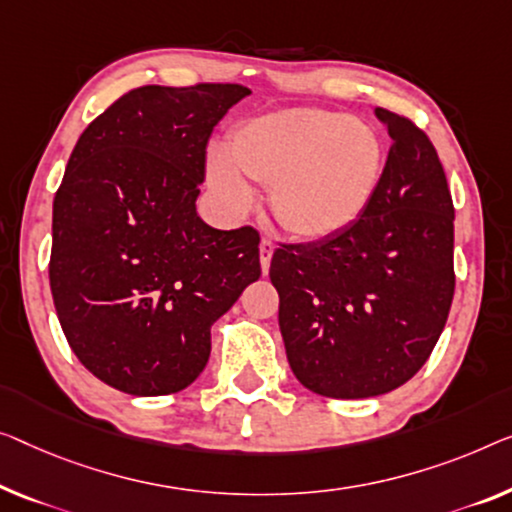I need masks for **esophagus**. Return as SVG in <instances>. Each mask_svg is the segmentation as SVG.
Instances as JSON below:
<instances>
[{
	"label": "esophagus",
	"instance_id": "34e87169",
	"mask_svg": "<svg viewBox=\"0 0 512 512\" xmlns=\"http://www.w3.org/2000/svg\"><path fill=\"white\" fill-rule=\"evenodd\" d=\"M273 241H269V239H262L259 241V264H262V271H264V276L266 273H269V264H271V257H273Z\"/></svg>",
	"mask_w": 512,
	"mask_h": 512
}]
</instances>
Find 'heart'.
Here are the masks:
<instances>
[{
  "instance_id": "b5f03b06",
  "label": "heart",
  "mask_w": 512,
  "mask_h": 512,
  "mask_svg": "<svg viewBox=\"0 0 512 512\" xmlns=\"http://www.w3.org/2000/svg\"><path fill=\"white\" fill-rule=\"evenodd\" d=\"M227 159L209 160V186L234 211L253 200L248 183L269 186V209L294 239H324L361 216L384 167L379 135L363 121L319 108L259 114L227 140Z\"/></svg>"
}]
</instances>
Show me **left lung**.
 Returning a JSON list of instances; mask_svg holds the SVG:
<instances>
[{
    "label": "left lung",
    "mask_w": 512,
    "mask_h": 512,
    "mask_svg": "<svg viewBox=\"0 0 512 512\" xmlns=\"http://www.w3.org/2000/svg\"><path fill=\"white\" fill-rule=\"evenodd\" d=\"M375 114L393 144L368 207L324 239L282 243L269 269L289 368L335 400L375 398L414 377L455 292V209L437 149L411 119Z\"/></svg>",
    "instance_id": "obj_1"
}]
</instances>
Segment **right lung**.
Masks as SVG:
<instances>
[{
	"label": "right lung",
	"mask_w": 512,
	"mask_h": 512,
	"mask_svg": "<svg viewBox=\"0 0 512 512\" xmlns=\"http://www.w3.org/2000/svg\"><path fill=\"white\" fill-rule=\"evenodd\" d=\"M241 85H147L91 121L52 204L50 289L73 354L128 395L193 384L211 326L262 276L253 227L197 216L213 128Z\"/></svg>",
	"instance_id": "obj_1"
}]
</instances>
